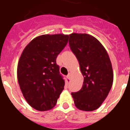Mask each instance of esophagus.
I'll use <instances>...</instances> for the list:
<instances>
[{
    "label": "esophagus",
    "instance_id": "obj_1",
    "mask_svg": "<svg viewBox=\"0 0 130 130\" xmlns=\"http://www.w3.org/2000/svg\"><path fill=\"white\" fill-rule=\"evenodd\" d=\"M71 76H72V73H68V75H67V77L68 78V79H70H70H71Z\"/></svg>",
    "mask_w": 130,
    "mask_h": 130
}]
</instances>
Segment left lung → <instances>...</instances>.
<instances>
[{
    "label": "left lung",
    "instance_id": "8db88e82",
    "mask_svg": "<svg viewBox=\"0 0 130 130\" xmlns=\"http://www.w3.org/2000/svg\"><path fill=\"white\" fill-rule=\"evenodd\" d=\"M69 45L84 77L81 90L71 94L74 104L82 111H94L104 102L112 85L109 57L102 43L90 34L72 33Z\"/></svg>",
    "mask_w": 130,
    "mask_h": 130
}]
</instances>
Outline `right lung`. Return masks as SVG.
<instances>
[{"label": "right lung", "instance_id": "add662e5", "mask_svg": "<svg viewBox=\"0 0 130 130\" xmlns=\"http://www.w3.org/2000/svg\"><path fill=\"white\" fill-rule=\"evenodd\" d=\"M69 36L45 34L33 39L24 49L18 65L21 90L32 107L40 111L51 109L64 90L65 81L56 62Z\"/></svg>", "mask_w": 130, "mask_h": 130}]
</instances>
